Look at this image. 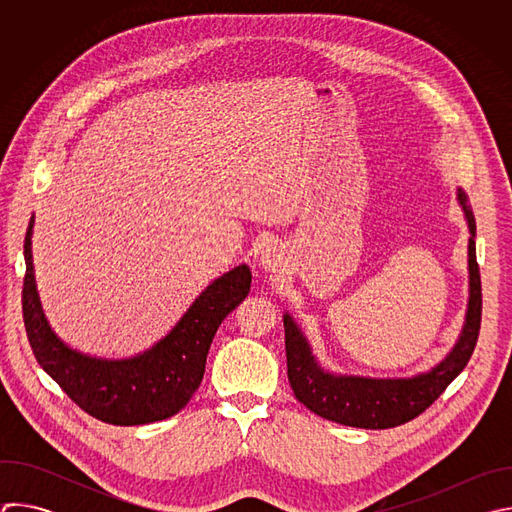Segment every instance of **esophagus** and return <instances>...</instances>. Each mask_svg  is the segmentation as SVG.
<instances>
[{
  "label": "esophagus",
  "instance_id": "34e87169",
  "mask_svg": "<svg viewBox=\"0 0 512 512\" xmlns=\"http://www.w3.org/2000/svg\"><path fill=\"white\" fill-rule=\"evenodd\" d=\"M281 249L277 245H267L261 253H259V267L269 271V273H275L279 267H281Z\"/></svg>",
  "mask_w": 512,
  "mask_h": 512
}]
</instances>
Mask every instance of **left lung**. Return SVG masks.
Here are the masks:
<instances>
[{
    "label": "left lung",
    "instance_id": "8db88e82",
    "mask_svg": "<svg viewBox=\"0 0 512 512\" xmlns=\"http://www.w3.org/2000/svg\"><path fill=\"white\" fill-rule=\"evenodd\" d=\"M458 206L468 227V302L462 330L450 352L431 369L411 377H364L326 369L312 344L289 312H283L287 379L294 395L316 415L362 429H387L423 413L468 364L482 318V287L476 263V221L462 188Z\"/></svg>",
    "mask_w": 512,
    "mask_h": 512
}]
</instances>
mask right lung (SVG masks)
Here are the masks:
<instances>
[{"instance_id": "obj_1", "label": "right lung", "mask_w": 512, "mask_h": 512, "mask_svg": "<svg viewBox=\"0 0 512 512\" xmlns=\"http://www.w3.org/2000/svg\"><path fill=\"white\" fill-rule=\"evenodd\" d=\"M34 216L26 231L24 326L40 367L89 415L113 425L168 419L188 405L204 377L210 342L221 322L247 298V263L212 279L172 330L133 356L103 358L66 344L50 326L36 287Z\"/></svg>"}]
</instances>
